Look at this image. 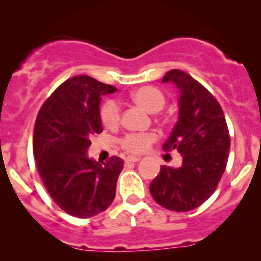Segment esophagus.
<instances>
[{
  "instance_id": "obj_1",
  "label": "esophagus",
  "mask_w": 261,
  "mask_h": 261,
  "mask_svg": "<svg viewBox=\"0 0 261 261\" xmlns=\"http://www.w3.org/2000/svg\"><path fill=\"white\" fill-rule=\"evenodd\" d=\"M141 160V157H137V156H128L126 157V161L127 162H137Z\"/></svg>"
}]
</instances>
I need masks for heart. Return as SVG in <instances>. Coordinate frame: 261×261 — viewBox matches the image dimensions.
I'll return each mask as SVG.
<instances>
[{
    "instance_id": "obj_1",
    "label": "heart",
    "mask_w": 261,
    "mask_h": 261,
    "mask_svg": "<svg viewBox=\"0 0 261 261\" xmlns=\"http://www.w3.org/2000/svg\"><path fill=\"white\" fill-rule=\"evenodd\" d=\"M130 99L148 113L161 111L166 105L165 94L159 88L146 85L130 93ZM121 119V108L114 99H109L100 108V120L108 128H115ZM156 140L152 133H130L120 140V145L130 153H141Z\"/></svg>"
}]
</instances>
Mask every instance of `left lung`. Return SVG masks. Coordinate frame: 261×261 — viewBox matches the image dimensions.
Wrapping results in <instances>:
<instances>
[{
    "label": "left lung",
    "instance_id": "left-lung-1",
    "mask_svg": "<svg viewBox=\"0 0 261 261\" xmlns=\"http://www.w3.org/2000/svg\"><path fill=\"white\" fill-rule=\"evenodd\" d=\"M179 91L178 121L162 146L182 154L178 168L162 166L151 182L153 199L166 210L188 212L199 207L214 191L227 167L230 137L217 99L190 74L178 69L166 73Z\"/></svg>",
    "mask_w": 261,
    "mask_h": 261
}]
</instances>
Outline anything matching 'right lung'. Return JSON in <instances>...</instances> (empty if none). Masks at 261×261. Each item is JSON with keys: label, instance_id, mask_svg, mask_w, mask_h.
Here are the masks:
<instances>
[{"label": "right lung", "instance_id": "right-lung-1", "mask_svg": "<svg viewBox=\"0 0 261 261\" xmlns=\"http://www.w3.org/2000/svg\"><path fill=\"white\" fill-rule=\"evenodd\" d=\"M113 85L88 75L65 80L44 101L36 119L33 154L45 188L59 208L90 218L113 203L124 160L107 162L88 157L90 139L102 133L100 99Z\"/></svg>", "mask_w": 261, "mask_h": 261}]
</instances>
